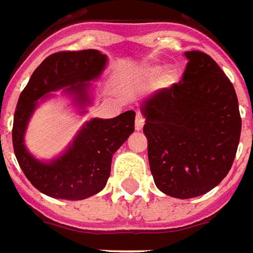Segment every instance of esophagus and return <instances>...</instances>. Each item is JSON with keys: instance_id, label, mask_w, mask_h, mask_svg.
<instances>
[{"instance_id": "1", "label": "esophagus", "mask_w": 253, "mask_h": 253, "mask_svg": "<svg viewBox=\"0 0 253 253\" xmlns=\"http://www.w3.org/2000/svg\"><path fill=\"white\" fill-rule=\"evenodd\" d=\"M143 126H144V119H143L141 113L137 112V114H136V121H134V128H136V130H141Z\"/></svg>"}]
</instances>
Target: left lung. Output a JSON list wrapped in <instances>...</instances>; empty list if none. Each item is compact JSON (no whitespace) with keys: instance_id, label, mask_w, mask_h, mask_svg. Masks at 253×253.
Here are the masks:
<instances>
[{"instance_id":"obj_1","label":"left lung","mask_w":253,"mask_h":253,"mask_svg":"<svg viewBox=\"0 0 253 253\" xmlns=\"http://www.w3.org/2000/svg\"><path fill=\"white\" fill-rule=\"evenodd\" d=\"M179 84L143 101L148 162L156 187L187 200L224 179L240 141L235 87L208 53L187 51Z\"/></svg>"}]
</instances>
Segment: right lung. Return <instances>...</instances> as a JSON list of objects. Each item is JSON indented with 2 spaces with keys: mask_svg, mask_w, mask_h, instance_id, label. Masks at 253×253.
I'll use <instances>...</instances> for the list:
<instances>
[{
  "mask_svg": "<svg viewBox=\"0 0 253 253\" xmlns=\"http://www.w3.org/2000/svg\"><path fill=\"white\" fill-rule=\"evenodd\" d=\"M108 56L97 49L62 51L42 62L20 94L14 112L12 140L14 155L25 176L39 191L59 200L79 201L106 186L114 152L134 130V113L128 110L114 119H91L79 129L73 143L58 158L44 162L25 147L24 136L39 102L61 90L81 113L91 104V81L102 75Z\"/></svg>",
  "mask_w": 253,
  "mask_h": 253,
  "instance_id": "right-lung-1",
  "label": "right lung"
}]
</instances>
